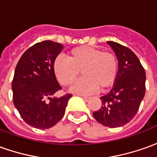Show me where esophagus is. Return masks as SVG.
<instances>
[{
	"label": "esophagus",
	"mask_w": 157,
	"mask_h": 157,
	"mask_svg": "<svg viewBox=\"0 0 157 157\" xmlns=\"http://www.w3.org/2000/svg\"><path fill=\"white\" fill-rule=\"evenodd\" d=\"M82 98L85 100V101H88L90 99V97H87V96H82Z\"/></svg>",
	"instance_id": "34e87169"
}]
</instances>
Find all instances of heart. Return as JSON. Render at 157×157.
I'll use <instances>...</instances> for the list:
<instances>
[{"label":"heart","mask_w":157,"mask_h":157,"mask_svg":"<svg viewBox=\"0 0 157 157\" xmlns=\"http://www.w3.org/2000/svg\"><path fill=\"white\" fill-rule=\"evenodd\" d=\"M53 71L63 86L73 84L81 71L83 76L75 82L71 91L89 94L98 88L104 90L112 85L117 78L118 60L112 52L81 46L69 52L68 59L58 57L53 63Z\"/></svg>","instance_id":"obj_1"}]
</instances>
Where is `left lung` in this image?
I'll use <instances>...</instances> for the list:
<instances>
[{"instance_id":"obj_1","label":"left lung","mask_w":157,"mask_h":157,"mask_svg":"<svg viewBox=\"0 0 157 157\" xmlns=\"http://www.w3.org/2000/svg\"><path fill=\"white\" fill-rule=\"evenodd\" d=\"M118 59V72L109 94L100 98L101 108L93 113L99 123L119 128L128 123L139 110L145 94V71L131 49L114 41H107Z\"/></svg>"}]
</instances>
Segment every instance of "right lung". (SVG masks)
I'll use <instances>...</instances> for the list:
<instances>
[{
    "mask_svg": "<svg viewBox=\"0 0 157 157\" xmlns=\"http://www.w3.org/2000/svg\"><path fill=\"white\" fill-rule=\"evenodd\" d=\"M63 49L60 43L43 40L27 49L18 60L12 82L13 104L25 122L48 129L63 118L72 94L50 98L62 89L53 63Z\"/></svg>",
    "mask_w": 157,
    "mask_h": 157,
    "instance_id": "right-lung-1",
    "label": "right lung"
}]
</instances>
